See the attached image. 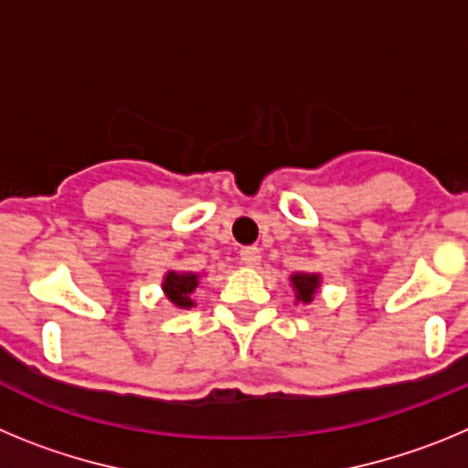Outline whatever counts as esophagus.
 <instances>
[{
	"instance_id": "34e87169",
	"label": "esophagus",
	"mask_w": 468,
	"mask_h": 468,
	"mask_svg": "<svg viewBox=\"0 0 468 468\" xmlns=\"http://www.w3.org/2000/svg\"><path fill=\"white\" fill-rule=\"evenodd\" d=\"M239 260H241L246 267H258L260 260H262V253H260V248L255 246H246L241 248V253H239Z\"/></svg>"
}]
</instances>
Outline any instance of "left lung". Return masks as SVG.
<instances>
[{"label":"left lung","instance_id":"8db88e82","mask_svg":"<svg viewBox=\"0 0 468 468\" xmlns=\"http://www.w3.org/2000/svg\"><path fill=\"white\" fill-rule=\"evenodd\" d=\"M292 285L297 291V300L312 302L314 292L318 288V276L316 274H295L292 276Z\"/></svg>","mask_w":468,"mask_h":468}]
</instances>
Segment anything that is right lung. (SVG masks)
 Listing matches in <instances>:
<instances>
[{"label": "right lung", "mask_w": 468, "mask_h": 468, "mask_svg": "<svg viewBox=\"0 0 468 468\" xmlns=\"http://www.w3.org/2000/svg\"><path fill=\"white\" fill-rule=\"evenodd\" d=\"M198 285L197 274H177V271H168L166 279H164V291H166L168 300L176 304V307L189 309L194 304L192 292Z\"/></svg>", "instance_id": "right-lung-1"}]
</instances>
